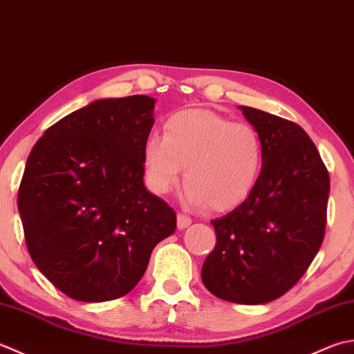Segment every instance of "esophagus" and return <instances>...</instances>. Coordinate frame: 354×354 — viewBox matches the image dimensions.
Segmentation results:
<instances>
[{"mask_svg": "<svg viewBox=\"0 0 354 354\" xmlns=\"http://www.w3.org/2000/svg\"><path fill=\"white\" fill-rule=\"evenodd\" d=\"M192 223V218L187 217L185 214H178L177 215V227L178 229H186Z\"/></svg>", "mask_w": 354, "mask_h": 354, "instance_id": "obj_1", "label": "esophagus"}]
</instances>
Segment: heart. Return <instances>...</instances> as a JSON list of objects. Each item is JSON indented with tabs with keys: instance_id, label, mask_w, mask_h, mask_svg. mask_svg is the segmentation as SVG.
<instances>
[{
	"instance_id": "b5f03b06",
	"label": "heart",
	"mask_w": 354,
	"mask_h": 354,
	"mask_svg": "<svg viewBox=\"0 0 354 354\" xmlns=\"http://www.w3.org/2000/svg\"><path fill=\"white\" fill-rule=\"evenodd\" d=\"M143 167L157 194L169 192L185 168L187 200L227 211L255 187L263 169V142L246 122L209 110H183L165 122L163 137H148Z\"/></svg>"
}]
</instances>
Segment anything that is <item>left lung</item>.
Returning <instances> with one entry per match:
<instances>
[{
  "label": "left lung",
  "mask_w": 354,
  "mask_h": 354,
  "mask_svg": "<svg viewBox=\"0 0 354 354\" xmlns=\"http://www.w3.org/2000/svg\"><path fill=\"white\" fill-rule=\"evenodd\" d=\"M263 142V169L249 197L212 220L217 244L201 279L236 304H266L298 283L326 235L328 171L299 125L241 106Z\"/></svg>",
  "instance_id": "8db88e82"
}]
</instances>
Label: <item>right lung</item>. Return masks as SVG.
<instances>
[{"label":"right lung","mask_w":354,"mask_h":354,"mask_svg":"<svg viewBox=\"0 0 354 354\" xmlns=\"http://www.w3.org/2000/svg\"><path fill=\"white\" fill-rule=\"evenodd\" d=\"M153 97L95 100L46 129L18 191L36 268L67 297L102 302L131 292L176 212L143 185Z\"/></svg>","instance_id":"right-lung-1"}]
</instances>
